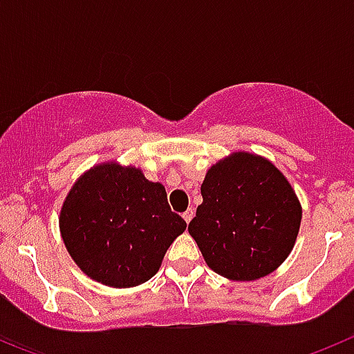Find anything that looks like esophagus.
<instances>
[{"mask_svg":"<svg viewBox=\"0 0 354 354\" xmlns=\"http://www.w3.org/2000/svg\"><path fill=\"white\" fill-rule=\"evenodd\" d=\"M193 216H195V211H193V209H187V211L183 214V218L186 223H189V221L193 220Z\"/></svg>","mask_w":354,"mask_h":354,"instance_id":"1","label":"esophagus"}]
</instances>
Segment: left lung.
Wrapping results in <instances>:
<instances>
[{
	"instance_id": "8db88e82",
	"label": "left lung",
	"mask_w": 354,
	"mask_h": 354,
	"mask_svg": "<svg viewBox=\"0 0 354 354\" xmlns=\"http://www.w3.org/2000/svg\"><path fill=\"white\" fill-rule=\"evenodd\" d=\"M200 192L204 202L187 230L214 273L252 282L289 257L301 204L270 159L232 152L209 168Z\"/></svg>"
}]
</instances>
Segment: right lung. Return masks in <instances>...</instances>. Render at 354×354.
I'll return each instance as SVG.
<instances>
[{
  "mask_svg": "<svg viewBox=\"0 0 354 354\" xmlns=\"http://www.w3.org/2000/svg\"><path fill=\"white\" fill-rule=\"evenodd\" d=\"M58 223L77 268L115 289L150 280L175 237L186 230V221L168 205L165 186L117 161L95 165L77 177Z\"/></svg>",
  "mask_w": 354,
  "mask_h": 354,
  "instance_id": "obj_1",
  "label": "right lung"
}]
</instances>
